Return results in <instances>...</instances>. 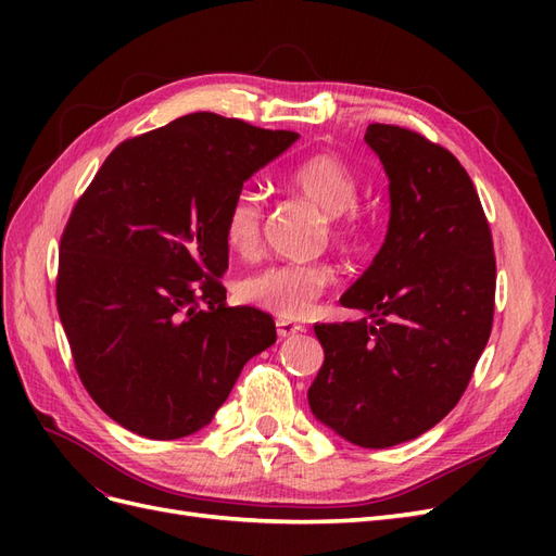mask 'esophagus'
<instances>
[{"instance_id":"1","label":"esophagus","mask_w":556,"mask_h":556,"mask_svg":"<svg viewBox=\"0 0 556 556\" xmlns=\"http://www.w3.org/2000/svg\"><path fill=\"white\" fill-rule=\"evenodd\" d=\"M276 329H278L280 339H290V336H296V333H304L306 331L301 325L290 323V319H276Z\"/></svg>"}]
</instances>
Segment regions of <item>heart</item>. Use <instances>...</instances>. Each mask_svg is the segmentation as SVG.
Here are the masks:
<instances>
[{
	"label": "heart",
	"mask_w": 556,
	"mask_h": 556,
	"mask_svg": "<svg viewBox=\"0 0 556 556\" xmlns=\"http://www.w3.org/2000/svg\"><path fill=\"white\" fill-rule=\"evenodd\" d=\"M288 188L306 197L329 215L333 243L343 250H359L371 223L357 208L362 194L359 174L331 153H315L301 160L288 174ZM262 201L257 194L241 190L229 201L223 220L225 243L243 260H252L262 245ZM336 282L333 266L313 264H274L239 282V294L250 306L280 317H304L315 301Z\"/></svg>",
	"instance_id": "heart-1"
}]
</instances>
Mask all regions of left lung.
Listing matches in <instances>:
<instances>
[{"mask_svg": "<svg viewBox=\"0 0 556 556\" xmlns=\"http://www.w3.org/2000/svg\"><path fill=\"white\" fill-rule=\"evenodd\" d=\"M364 139L390 176V229L341 296L368 317L315 325L325 364L308 403L345 441L380 450L459 403L492 333L496 257L473 180L447 148L380 123Z\"/></svg>", "mask_w": 556, "mask_h": 556, "instance_id": "8db88e82", "label": "left lung"}]
</instances>
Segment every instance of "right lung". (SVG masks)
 I'll use <instances>...</instances> for the list:
<instances>
[{"label":"right lung","instance_id":"add662e5","mask_svg":"<svg viewBox=\"0 0 556 556\" xmlns=\"http://www.w3.org/2000/svg\"><path fill=\"white\" fill-rule=\"evenodd\" d=\"M299 134L199 111L117 146L60 239L58 313L76 374L117 425L153 441L206 427L276 323L229 306L223 220Z\"/></svg>","mask_w":556,"mask_h":556}]
</instances>
